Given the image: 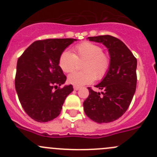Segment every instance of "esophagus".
Returning a JSON list of instances; mask_svg holds the SVG:
<instances>
[{
	"label": "esophagus",
	"mask_w": 157,
	"mask_h": 157,
	"mask_svg": "<svg viewBox=\"0 0 157 157\" xmlns=\"http://www.w3.org/2000/svg\"><path fill=\"white\" fill-rule=\"evenodd\" d=\"M74 89L75 90H78L79 89H80V86H74Z\"/></svg>",
	"instance_id": "1"
}]
</instances>
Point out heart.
Segmentation results:
<instances>
[{
  "instance_id": "heart-1",
  "label": "heart",
  "mask_w": 157,
  "mask_h": 157,
  "mask_svg": "<svg viewBox=\"0 0 157 157\" xmlns=\"http://www.w3.org/2000/svg\"><path fill=\"white\" fill-rule=\"evenodd\" d=\"M74 54L64 51L59 58V67L64 73H71L77 68L78 62H82L80 72H74L68 77V82L75 86L92 83L94 79L104 78L110 67V59L103 53V48L91 42H83L76 45Z\"/></svg>"
}]
</instances>
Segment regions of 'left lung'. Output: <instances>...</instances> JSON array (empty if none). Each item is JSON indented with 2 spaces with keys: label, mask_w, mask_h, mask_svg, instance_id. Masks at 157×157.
Listing matches in <instances>:
<instances>
[{
  "label": "left lung",
  "mask_w": 157,
  "mask_h": 157,
  "mask_svg": "<svg viewBox=\"0 0 157 157\" xmlns=\"http://www.w3.org/2000/svg\"><path fill=\"white\" fill-rule=\"evenodd\" d=\"M89 40L102 43L110 56V67L106 77L96 87L101 94L88 87L89 96L83 109L95 122L109 123L119 119L128 109L136 87L137 60L125 44L110 35L90 36Z\"/></svg>",
  "instance_id": "1"
}]
</instances>
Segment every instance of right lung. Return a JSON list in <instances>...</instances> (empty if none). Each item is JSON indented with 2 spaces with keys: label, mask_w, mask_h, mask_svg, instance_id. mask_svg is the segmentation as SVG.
I'll list each match as a JSON object with an SVG mask.
<instances>
[{
  "label": "right lung",
  "mask_w": 157,
  "mask_h": 157,
  "mask_svg": "<svg viewBox=\"0 0 157 157\" xmlns=\"http://www.w3.org/2000/svg\"><path fill=\"white\" fill-rule=\"evenodd\" d=\"M77 40L72 38L36 40L18 58L15 89L23 109L40 123L55 119L72 85L60 87L67 77L59 67L60 54Z\"/></svg>",
  "instance_id": "add662e5"
}]
</instances>
